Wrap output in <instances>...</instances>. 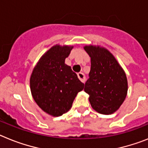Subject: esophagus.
<instances>
[{
  "label": "esophagus",
  "mask_w": 148,
  "mask_h": 148,
  "mask_svg": "<svg viewBox=\"0 0 148 148\" xmlns=\"http://www.w3.org/2000/svg\"><path fill=\"white\" fill-rule=\"evenodd\" d=\"M77 77L82 83H85V79H86V77H85V75L83 73H78Z\"/></svg>",
  "instance_id": "1"
}]
</instances>
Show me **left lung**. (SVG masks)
Wrapping results in <instances>:
<instances>
[{
  "label": "left lung",
  "instance_id": "8db88e82",
  "mask_svg": "<svg viewBox=\"0 0 148 148\" xmlns=\"http://www.w3.org/2000/svg\"><path fill=\"white\" fill-rule=\"evenodd\" d=\"M91 57L89 78L84 91L89 95L92 109L110 115L119 110L127 95V76L112 53L99 45L83 47Z\"/></svg>",
  "mask_w": 148,
  "mask_h": 148
}]
</instances>
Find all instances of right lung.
<instances>
[{
	"label": "right lung",
	"mask_w": 148,
	"mask_h": 148,
	"mask_svg": "<svg viewBox=\"0 0 148 148\" xmlns=\"http://www.w3.org/2000/svg\"><path fill=\"white\" fill-rule=\"evenodd\" d=\"M74 46L56 45L41 56L33 70L30 91L35 102L48 115L61 116L69 111L84 88L77 75L65 63Z\"/></svg>",
	"instance_id": "1"
}]
</instances>
